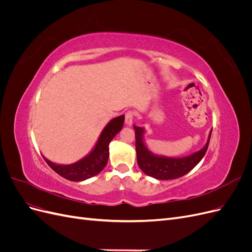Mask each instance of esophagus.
<instances>
[{
  "label": "esophagus",
  "mask_w": 252,
  "mask_h": 252,
  "mask_svg": "<svg viewBox=\"0 0 252 252\" xmlns=\"http://www.w3.org/2000/svg\"><path fill=\"white\" fill-rule=\"evenodd\" d=\"M133 118H134V111L128 110V111L125 113V123H126V125L130 126V125L132 124Z\"/></svg>",
  "instance_id": "1"
}]
</instances>
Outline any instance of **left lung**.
<instances>
[{"mask_svg":"<svg viewBox=\"0 0 252 252\" xmlns=\"http://www.w3.org/2000/svg\"><path fill=\"white\" fill-rule=\"evenodd\" d=\"M133 128L135 130V150L138 165L144 173L158 180L178 179L193 169L200 163L201 159L204 158L206 151H207L211 136L210 131L207 143H206L204 148H202L200 151L194 152V154L185 158H174L158 157L152 154L144 143V129L138 126H133Z\"/></svg>","mask_w":252,"mask_h":252,"instance_id":"1","label":"left lung"}]
</instances>
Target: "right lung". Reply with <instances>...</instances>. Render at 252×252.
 <instances>
[{
	"instance_id": "add662e5",
	"label": "right lung",
	"mask_w": 252,
	"mask_h": 252,
	"mask_svg": "<svg viewBox=\"0 0 252 252\" xmlns=\"http://www.w3.org/2000/svg\"><path fill=\"white\" fill-rule=\"evenodd\" d=\"M125 116L114 118L106 125L98 138L95 147L80 161L70 165H57L44 157V159L61 177L72 182H81L100 173L107 164L109 158V143L123 128Z\"/></svg>"
}]
</instances>
